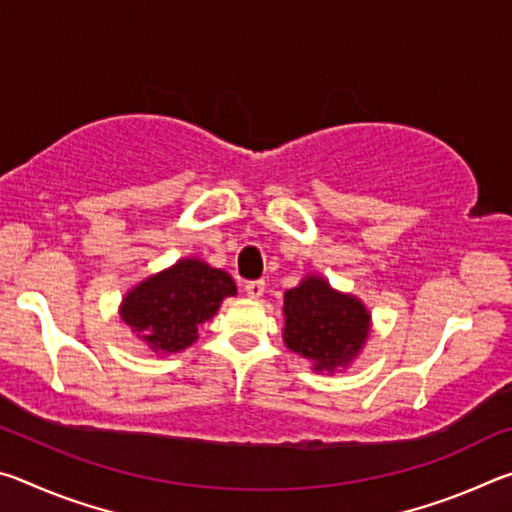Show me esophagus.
<instances>
[{
	"instance_id": "esophagus-1",
	"label": "esophagus",
	"mask_w": 512,
	"mask_h": 512,
	"mask_svg": "<svg viewBox=\"0 0 512 512\" xmlns=\"http://www.w3.org/2000/svg\"><path fill=\"white\" fill-rule=\"evenodd\" d=\"M246 293L248 298H262L264 296V289H266V282L264 280H253V282H246Z\"/></svg>"
}]
</instances>
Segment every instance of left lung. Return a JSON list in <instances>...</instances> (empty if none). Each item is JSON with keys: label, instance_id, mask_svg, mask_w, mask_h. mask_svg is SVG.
<instances>
[{"label": "left lung", "instance_id": "obj_1", "mask_svg": "<svg viewBox=\"0 0 512 512\" xmlns=\"http://www.w3.org/2000/svg\"><path fill=\"white\" fill-rule=\"evenodd\" d=\"M284 318V343L314 359L316 370L345 366L368 339L366 307L332 291L320 277H307L300 287L284 293Z\"/></svg>", "mask_w": 512, "mask_h": 512}]
</instances>
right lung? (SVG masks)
Segmentation results:
<instances>
[{
	"instance_id": "obj_1",
	"label": "right lung",
	"mask_w": 512,
	"mask_h": 512,
	"mask_svg": "<svg viewBox=\"0 0 512 512\" xmlns=\"http://www.w3.org/2000/svg\"><path fill=\"white\" fill-rule=\"evenodd\" d=\"M235 280L198 259H180L128 293L121 318L155 352H180L196 341L198 325L210 320L221 300L235 296Z\"/></svg>"
}]
</instances>
